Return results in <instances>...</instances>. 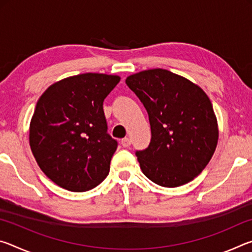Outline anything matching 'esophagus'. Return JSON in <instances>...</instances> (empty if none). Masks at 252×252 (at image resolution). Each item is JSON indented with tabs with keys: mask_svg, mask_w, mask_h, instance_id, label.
Wrapping results in <instances>:
<instances>
[{
	"mask_svg": "<svg viewBox=\"0 0 252 252\" xmlns=\"http://www.w3.org/2000/svg\"><path fill=\"white\" fill-rule=\"evenodd\" d=\"M121 144H122V147H125V148H127L131 144V140L129 139V138H125V139H122L121 140Z\"/></svg>",
	"mask_w": 252,
	"mask_h": 252,
	"instance_id": "esophagus-1",
	"label": "esophagus"
}]
</instances>
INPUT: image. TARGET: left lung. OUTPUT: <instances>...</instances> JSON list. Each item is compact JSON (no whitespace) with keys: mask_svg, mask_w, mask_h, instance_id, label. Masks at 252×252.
<instances>
[{"mask_svg":"<svg viewBox=\"0 0 252 252\" xmlns=\"http://www.w3.org/2000/svg\"><path fill=\"white\" fill-rule=\"evenodd\" d=\"M126 83L146 108L151 142L136 157L144 176L176 188L207 167L219 139L211 101L198 84L164 69L131 74Z\"/></svg>","mask_w":252,"mask_h":252,"instance_id":"8db88e82","label":"left lung"}]
</instances>
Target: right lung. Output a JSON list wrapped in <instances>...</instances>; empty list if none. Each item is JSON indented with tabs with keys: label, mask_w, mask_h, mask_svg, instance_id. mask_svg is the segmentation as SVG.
Instances as JSON below:
<instances>
[{
	"label": "right lung",
	"mask_w": 252,
	"mask_h": 252,
	"mask_svg": "<svg viewBox=\"0 0 252 252\" xmlns=\"http://www.w3.org/2000/svg\"><path fill=\"white\" fill-rule=\"evenodd\" d=\"M120 79L78 74L50 85L40 96L29 141L40 169L55 185L83 192L108 177L118 142L106 133L103 101Z\"/></svg>",
	"instance_id": "obj_1"
}]
</instances>
